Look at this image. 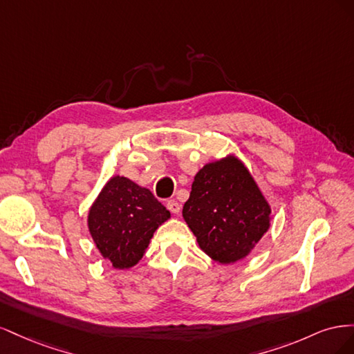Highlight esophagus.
<instances>
[{"instance_id": "esophagus-1", "label": "esophagus", "mask_w": 354, "mask_h": 354, "mask_svg": "<svg viewBox=\"0 0 354 354\" xmlns=\"http://www.w3.org/2000/svg\"><path fill=\"white\" fill-rule=\"evenodd\" d=\"M167 208L173 212V214H178L180 212V205H178V202L177 201H174V199H169L168 202H167Z\"/></svg>"}]
</instances>
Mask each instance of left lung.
I'll list each match as a JSON object with an SVG mask.
<instances>
[{"label":"left lung","instance_id":"left-lung-1","mask_svg":"<svg viewBox=\"0 0 354 354\" xmlns=\"http://www.w3.org/2000/svg\"><path fill=\"white\" fill-rule=\"evenodd\" d=\"M183 218L211 260L233 264L246 259L269 230L272 207L251 171L229 153L198 171Z\"/></svg>","mask_w":354,"mask_h":354}]
</instances>
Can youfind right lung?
I'll return each mask as SVG.
<instances>
[{
	"mask_svg": "<svg viewBox=\"0 0 354 354\" xmlns=\"http://www.w3.org/2000/svg\"><path fill=\"white\" fill-rule=\"evenodd\" d=\"M169 218L171 212L147 187L113 176L91 203L87 224L103 260L127 270L143 259L153 233Z\"/></svg>",
	"mask_w": 354,
	"mask_h": 354,
	"instance_id": "right-lung-1",
	"label": "right lung"
}]
</instances>
